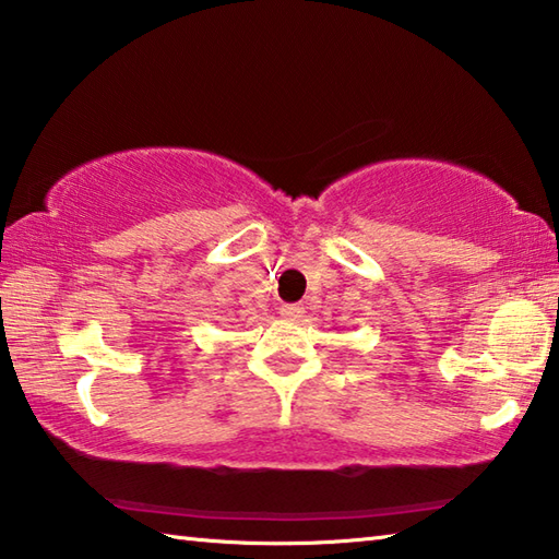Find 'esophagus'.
Here are the masks:
<instances>
[{
	"label": "esophagus",
	"instance_id": "esophagus-1",
	"mask_svg": "<svg viewBox=\"0 0 559 559\" xmlns=\"http://www.w3.org/2000/svg\"><path fill=\"white\" fill-rule=\"evenodd\" d=\"M302 314H306V310H302L300 306H283L281 308V318L283 320H290V322H298Z\"/></svg>",
	"mask_w": 559,
	"mask_h": 559
}]
</instances>
